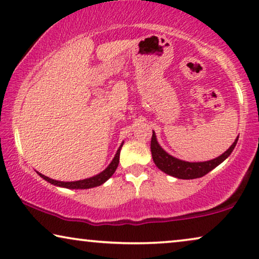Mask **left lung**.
<instances>
[{
	"label": "left lung",
	"mask_w": 259,
	"mask_h": 259,
	"mask_svg": "<svg viewBox=\"0 0 259 259\" xmlns=\"http://www.w3.org/2000/svg\"><path fill=\"white\" fill-rule=\"evenodd\" d=\"M237 141H238V137H237L235 143H233L224 153L219 155L217 158L212 159V160L190 162L180 160V159H177L175 157H172L171 154H168L167 152L158 144L157 137H155V133L153 131L151 140V152L155 166H157L159 169H161L162 172H165L166 175L176 177V178L178 179H196L205 176L206 173L212 171L214 167H217L219 164H222V162L232 153L233 148L236 147Z\"/></svg>",
	"instance_id": "8db88e82"
}]
</instances>
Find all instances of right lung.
<instances>
[{"label":"right lung","instance_id":"add662e5","mask_svg":"<svg viewBox=\"0 0 259 259\" xmlns=\"http://www.w3.org/2000/svg\"><path fill=\"white\" fill-rule=\"evenodd\" d=\"M122 145H123V143L120 145V147L118 148V151H116V153L114 155V158H113V160L111 161V164H109L107 167L104 169V171L100 172L97 176L91 177V178L82 179V180H76V182H60V180L51 179V178H49V177H46V176H44L40 172H37V175L40 176L41 178H44L46 182L51 183V184H53V185H55V186L65 187V189L84 190V189H92V187L100 186L105 182H107L109 178H111V177L113 176V173L115 172L116 167H118L119 158H120V151H121Z\"/></svg>","mask_w":259,"mask_h":259}]
</instances>
